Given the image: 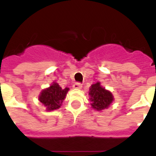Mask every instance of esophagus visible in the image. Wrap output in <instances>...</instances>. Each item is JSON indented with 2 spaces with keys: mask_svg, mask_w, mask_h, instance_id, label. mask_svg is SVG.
<instances>
[{
  "mask_svg": "<svg viewBox=\"0 0 156 156\" xmlns=\"http://www.w3.org/2000/svg\"><path fill=\"white\" fill-rule=\"evenodd\" d=\"M82 87H83V86H82V84L79 83H76L73 85V89H81V88H82Z\"/></svg>",
  "mask_w": 156,
  "mask_h": 156,
  "instance_id": "esophagus-1",
  "label": "esophagus"
}]
</instances>
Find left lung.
<instances>
[{"instance_id": "8db88e82", "label": "left lung", "mask_w": 156, "mask_h": 156, "mask_svg": "<svg viewBox=\"0 0 156 156\" xmlns=\"http://www.w3.org/2000/svg\"><path fill=\"white\" fill-rule=\"evenodd\" d=\"M89 95L91 102V108L99 112L108 108V107L114 100L113 95L111 91L103 87L100 82L90 86Z\"/></svg>"}]
</instances>
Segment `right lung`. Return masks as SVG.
<instances>
[{"label": "right lung", "instance_id": "obj_1", "mask_svg": "<svg viewBox=\"0 0 156 156\" xmlns=\"http://www.w3.org/2000/svg\"><path fill=\"white\" fill-rule=\"evenodd\" d=\"M69 90L68 87L62 89L58 83L53 82L49 87L42 90L39 95V100L46 107L47 111H53L61 108Z\"/></svg>", "mask_w": 156, "mask_h": 156}]
</instances>
